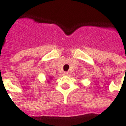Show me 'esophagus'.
Masks as SVG:
<instances>
[{
  "mask_svg": "<svg viewBox=\"0 0 126 126\" xmlns=\"http://www.w3.org/2000/svg\"><path fill=\"white\" fill-rule=\"evenodd\" d=\"M64 74H65V75H68V74H69V73H68V72H64Z\"/></svg>",
  "mask_w": 126,
  "mask_h": 126,
  "instance_id": "1",
  "label": "esophagus"
}]
</instances>
